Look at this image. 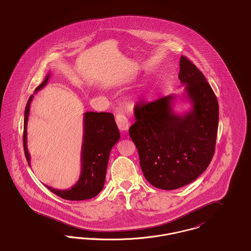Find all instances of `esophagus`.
<instances>
[{
	"instance_id": "esophagus-1",
	"label": "esophagus",
	"mask_w": 251,
	"mask_h": 251,
	"mask_svg": "<svg viewBox=\"0 0 251 251\" xmlns=\"http://www.w3.org/2000/svg\"><path fill=\"white\" fill-rule=\"evenodd\" d=\"M116 122H117V125L119 127L120 131H127L129 130V127H130V123L127 120V118L122 115V114H118L116 116Z\"/></svg>"
}]
</instances>
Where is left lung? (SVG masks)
Listing matches in <instances>:
<instances>
[{
	"instance_id": "8db88e82",
	"label": "left lung",
	"mask_w": 251,
	"mask_h": 251,
	"mask_svg": "<svg viewBox=\"0 0 251 251\" xmlns=\"http://www.w3.org/2000/svg\"><path fill=\"white\" fill-rule=\"evenodd\" d=\"M179 79L191 102L188 112L173 110L176 96L134 106L136 121L129 133L138 151L146 179L173 190L199 178L211 163L218 129V102L201 72L181 55Z\"/></svg>"
}]
</instances>
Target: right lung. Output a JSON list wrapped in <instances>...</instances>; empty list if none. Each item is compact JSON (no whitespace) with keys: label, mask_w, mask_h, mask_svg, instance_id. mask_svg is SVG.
<instances>
[{"label":"right lung","mask_w":251,"mask_h":251,"mask_svg":"<svg viewBox=\"0 0 251 251\" xmlns=\"http://www.w3.org/2000/svg\"><path fill=\"white\" fill-rule=\"evenodd\" d=\"M49 79L50 73L42 84L36 87L35 93L47 84ZM33 97L34 95L30 96L24 112V149L29 166L31 165V157L27 149V122ZM120 138V131L113 114L85 112L80 178L70 189L58 190L48 185L46 187L60 198L68 201H85L94 198L103 188L110 151Z\"/></svg>","instance_id":"add662e5"}]
</instances>
